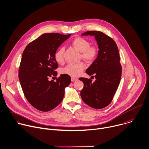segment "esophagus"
<instances>
[{"instance_id": "esophagus-1", "label": "esophagus", "mask_w": 149, "mask_h": 149, "mask_svg": "<svg viewBox=\"0 0 149 149\" xmlns=\"http://www.w3.org/2000/svg\"><path fill=\"white\" fill-rule=\"evenodd\" d=\"M71 80H72V81H77V79L75 78V77H72Z\"/></svg>"}]
</instances>
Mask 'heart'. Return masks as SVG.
I'll return each mask as SVG.
<instances>
[{"label":"heart","instance_id":"1","mask_svg":"<svg viewBox=\"0 0 149 149\" xmlns=\"http://www.w3.org/2000/svg\"><path fill=\"white\" fill-rule=\"evenodd\" d=\"M73 46L80 51L82 58L87 62H92L97 57L99 49L96 46H91V43L87 39L77 37L72 41ZM64 47H60L55 52L54 57L55 61L62 64L64 62ZM85 65L83 62L76 64H69L61 70L63 74L69 75L72 77H77L83 72Z\"/></svg>","mask_w":149,"mask_h":149}]
</instances>
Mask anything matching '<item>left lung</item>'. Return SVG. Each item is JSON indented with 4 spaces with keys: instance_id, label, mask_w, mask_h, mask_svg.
Listing matches in <instances>:
<instances>
[{
    "instance_id": "8db88e82",
    "label": "left lung",
    "mask_w": 149,
    "mask_h": 149,
    "mask_svg": "<svg viewBox=\"0 0 149 149\" xmlns=\"http://www.w3.org/2000/svg\"><path fill=\"white\" fill-rule=\"evenodd\" d=\"M82 36H94L99 47L97 57L86 73L95 77L79 78L84 84L80 92L83 101L90 107L100 109L112 101L122 76V66L118 49L114 40L99 31H87Z\"/></svg>"
}]
</instances>
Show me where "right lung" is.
I'll return each instance as SVG.
<instances>
[{
    "label": "right lung",
    "instance_id": "obj_1",
    "mask_svg": "<svg viewBox=\"0 0 149 149\" xmlns=\"http://www.w3.org/2000/svg\"><path fill=\"white\" fill-rule=\"evenodd\" d=\"M70 35L43 34L29 43L23 52L19 69L20 83L27 101L40 111H49L60 104L65 87L71 83L70 77L65 74L56 81L49 80L57 74L54 53Z\"/></svg>",
    "mask_w": 149,
    "mask_h": 149
}]
</instances>
